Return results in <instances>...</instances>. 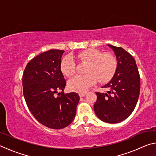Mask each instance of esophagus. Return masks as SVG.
I'll return each mask as SVG.
<instances>
[{
	"mask_svg": "<svg viewBox=\"0 0 156 156\" xmlns=\"http://www.w3.org/2000/svg\"><path fill=\"white\" fill-rule=\"evenodd\" d=\"M87 94L86 93H80V94H79V96H80V97H84V96H85V95H86Z\"/></svg>",
	"mask_w": 156,
	"mask_h": 156,
	"instance_id": "1",
	"label": "esophagus"
}]
</instances>
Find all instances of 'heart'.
<instances>
[{
  "label": "heart",
  "instance_id": "1",
  "mask_svg": "<svg viewBox=\"0 0 156 156\" xmlns=\"http://www.w3.org/2000/svg\"><path fill=\"white\" fill-rule=\"evenodd\" d=\"M78 58L87 62L84 75H77L68 81V87L73 91L83 93L98 80L105 83L112 79L117 69V60L111 53H102L97 49H88L79 53ZM60 70L66 76L70 77L76 73V62L72 56L63 58Z\"/></svg>",
  "mask_w": 156,
  "mask_h": 156
}]
</instances>
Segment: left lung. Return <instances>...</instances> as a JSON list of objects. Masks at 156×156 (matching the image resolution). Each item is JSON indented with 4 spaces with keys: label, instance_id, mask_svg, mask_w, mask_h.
Listing matches in <instances>:
<instances>
[{
    "label": "left lung",
    "instance_id": "1",
    "mask_svg": "<svg viewBox=\"0 0 156 156\" xmlns=\"http://www.w3.org/2000/svg\"><path fill=\"white\" fill-rule=\"evenodd\" d=\"M118 61L113 77L102 88L107 93L97 92L94 112L98 118L107 123H118L127 118L135 109L140 89V78L136 60L122 47L107 44Z\"/></svg>",
    "mask_w": 156,
    "mask_h": 156
}]
</instances>
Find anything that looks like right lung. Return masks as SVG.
<instances>
[{"label": "right lung", "instance_id": "1", "mask_svg": "<svg viewBox=\"0 0 156 156\" xmlns=\"http://www.w3.org/2000/svg\"><path fill=\"white\" fill-rule=\"evenodd\" d=\"M64 52L51 49L42 53L28 62L23 76V95L29 109L39 122L54 129L72 122L80 100L75 92H62L66 82L60 62Z\"/></svg>", "mask_w": 156, "mask_h": 156}]
</instances>
